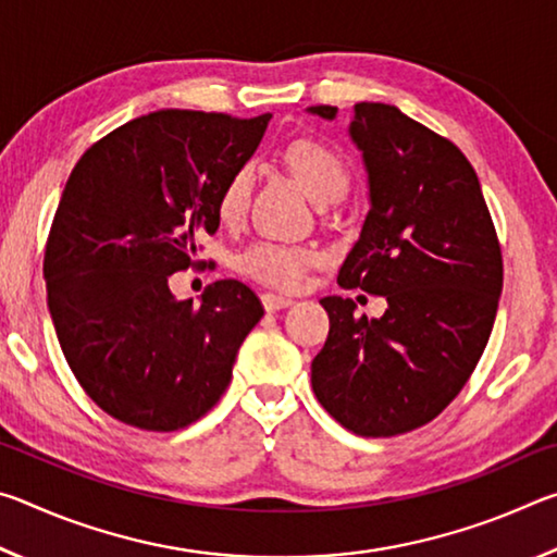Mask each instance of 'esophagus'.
Returning a JSON list of instances; mask_svg holds the SVG:
<instances>
[{"label":"esophagus","mask_w":557,"mask_h":557,"mask_svg":"<svg viewBox=\"0 0 557 557\" xmlns=\"http://www.w3.org/2000/svg\"><path fill=\"white\" fill-rule=\"evenodd\" d=\"M260 299H262V307H265L268 312H277V309H285L292 305V299L275 295V292H262Z\"/></svg>","instance_id":"1"}]
</instances>
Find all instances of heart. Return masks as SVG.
Returning <instances> with one entry per match:
<instances>
[{
  "label": "heart",
  "mask_w": 557,
  "mask_h": 557,
  "mask_svg": "<svg viewBox=\"0 0 557 557\" xmlns=\"http://www.w3.org/2000/svg\"><path fill=\"white\" fill-rule=\"evenodd\" d=\"M292 176L299 186L312 196L317 203H334L344 199L351 186V169H348L342 152L332 145L319 143L312 137H299L289 143L282 152ZM252 188V166L238 164L225 176V182L215 199V213L223 223L238 221L245 213ZM322 262V250L314 245L301 243H275L256 240L240 252L238 268L245 277L260 285L295 292L307 282L309 270Z\"/></svg>",
  "instance_id": "obj_1"
}]
</instances>
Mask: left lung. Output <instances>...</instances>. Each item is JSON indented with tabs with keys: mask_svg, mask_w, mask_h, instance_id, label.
<instances>
[{
	"mask_svg": "<svg viewBox=\"0 0 557 557\" xmlns=\"http://www.w3.org/2000/svg\"><path fill=\"white\" fill-rule=\"evenodd\" d=\"M326 120L334 106L309 108ZM354 143L371 211L336 282L383 295L381 319L324 297L329 336L312 361L317 400L363 437L435 420L482 358L504 287V258L474 166L447 137L383 102H358Z\"/></svg>",
	"mask_w": 557,
	"mask_h": 557,
	"instance_id": "left-lung-1",
	"label": "left lung"
}]
</instances>
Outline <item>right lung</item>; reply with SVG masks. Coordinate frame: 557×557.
I'll use <instances>...</instances> for the list:
<instances>
[{
  "mask_svg": "<svg viewBox=\"0 0 557 557\" xmlns=\"http://www.w3.org/2000/svg\"><path fill=\"white\" fill-rule=\"evenodd\" d=\"M270 112L157 110L86 149L46 240L49 312L65 361L92 403L125 425L174 432L221 400L238 348L265 314L238 280L174 299L169 275L206 268L215 199L256 152Z\"/></svg>",
  "mask_w": 557,
  "mask_h": 557,
  "instance_id": "add662e5",
  "label": "right lung"
}]
</instances>
